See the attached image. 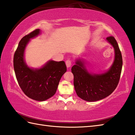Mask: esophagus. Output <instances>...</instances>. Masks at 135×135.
Masks as SVG:
<instances>
[{
  "label": "esophagus",
  "mask_w": 135,
  "mask_h": 135,
  "mask_svg": "<svg viewBox=\"0 0 135 135\" xmlns=\"http://www.w3.org/2000/svg\"><path fill=\"white\" fill-rule=\"evenodd\" d=\"M65 64H66V66H67V68H69L71 66V61L70 60H67V61H65Z\"/></svg>",
  "instance_id": "1"
}]
</instances>
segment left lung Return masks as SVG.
Here are the masks:
<instances>
[{"instance_id":"left-lung-1","label":"left lung","mask_w":135,"mask_h":135,"mask_svg":"<svg viewBox=\"0 0 135 135\" xmlns=\"http://www.w3.org/2000/svg\"><path fill=\"white\" fill-rule=\"evenodd\" d=\"M114 47L115 57L113 64L102 74L89 72L84 60L76 59L71 68L74 75V85L76 94L88 102H96L104 99L113 92L118 84L122 67V57L115 39L113 36L106 38Z\"/></svg>"}]
</instances>
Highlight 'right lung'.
Masks as SVG:
<instances>
[{
  "label": "right lung",
  "mask_w": 135,
  "mask_h": 135,
  "mask_svg": "<svg viewBox=\"0 0 135 135\" xmlns=\"http://www.w3.org/2000/svg\"><path fill=\"white\" fill-rule=\"evenodd\" d=\"M41 33L36 29L25 35L20 41L14 55V72L19 86L28 97L43 102L56 93L60 80L67 71L65 62L49 60L40 68L28 67L25 61L24 53L30 39Z\"/></svg>",
  "instance_id": "add662e5"
}]
</instances>
